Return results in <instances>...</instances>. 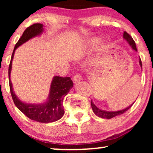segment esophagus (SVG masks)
Listing matches in <instances>:
<instances>
[{"instance_id": "esophagus-1", "label": "esophagus", "mask_w": 153, "mask_h": 153, "mask_svg": "<svg viewBox=\"0 0 153 153\" xmlns=\"http://www.w3.org/2000/svg\"><path fill=\"white\" fill-rule=\"evenodd\" d=\"M73 81H74L75 82H78L79 80H82V75L80 74H79V73H77V74H75L74 76H73Z\"/></svg>"}]
</instances>
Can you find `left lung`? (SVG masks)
Segmentation results:
<instances>
[{"mask_svg": "<svg viewBox=\"0 0 153 153\" xmlns=\"http://www.w3.org/2000/svg\"><path fill=\"white\" fill-rule=\"evenodd\" d=\"M123 36H124V39H125L128 42V43L129 44V45L132 47L133 50L137 51V50L135 42L134 41V39H133L132 37H131L130 35L128 34L127 32L124 31V35H123ZM140 66L142 67V68H143V65H142V61L140 58ZM91 107H92V109H93V111H94V113L96 116H98V117H101V118H102V119H111V118H113V117H117V116L123 114L125 113V112L127 111L129 109V108H131V106L133 105V104H131V106L127 107V108H124V109L121 110V111H103V110L100 109V108H98V107H96L94 104V103L92 102V101H91Z\"/></svg>", "mask_w": 153, "mask_h": 153, "instance_id": "8db88e82", "label": "left lung"}]
</instances>
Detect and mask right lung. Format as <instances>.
Segmentation results:
<instances>
[{"instance_id":"add662e5","label":"right lung","mask_w":153,"mask_h":153,"mask_svg":"<svg viewBox=\"0 0 153 153\" xmlns=\"http://www.w3.org/2000/svg\"><path fill=\"white\" fill-rule=\"evenodd\" d=\"M42 28L43 25L42 24H34L26 28V30L24 31L22 36L16 44L14 50L12 53L11 59L8 67V78H9L10 94L16 106L31 120L42 123H50L59 120L64 114L65 111L62 105L63 99L65 96L68 94L71 88L73 86V82L71 78L70 77L62 78L59 76L54 77L51 83L48 100L46 103L36 105L26 104L22 102L13 93L12 84L10 80L12 59L15 50L22 44L41 34L43 31Z\"/></svg>"}]
</instances>
